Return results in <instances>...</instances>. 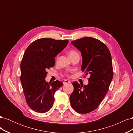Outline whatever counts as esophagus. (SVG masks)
Returning <instances> with one entry per match:
<instances>
[{
    "label": "esophagus",
    "instance_id": "34e87169",
    "mask_svg": "<svg viewBox=\"0 0 133 133\" xmlns=\"http://www.w3.org/2000/svg\"><path fill=\"white\" fill-rule=\"evenodd\" d=\"M70 83V81H69V80H64V82H63V84H64V85H65V84H66L68 83Z\"/></svg>",
    "mask_w": 133,
    "mask_h": 133
}]
</instances>
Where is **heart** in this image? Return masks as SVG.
Masks as SVG:
<instances>
[{
	"label": "heart",
	"mask_w": 133,
	"mask_h": 133,
	"mask_svg": "<svg viewBox=\"0 0 133 133\" xmlns=\"http://www.w3.org/2000/svg\"><path fill=\"white\" fill-rule=\"evenodd\" d=\"M75 53H76V52H75L74 50H70V51H69V56H70V55H71L74 54ZM58 57H57V58H56V60H58Z\"/></svg>",
	"instance_id": "obj_1"
}]
</instances>
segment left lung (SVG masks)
Listing matches in <instances>:
<instances>
[{
    "label": "left lung",
    "mask_w": 133,
    "mask_h": 133,
    "mask_svg": "<svg viewBox=\"0 0 133 133\" xmlns=\"http://www.w3.org/2000/svg\"><path fill=\"white\" fill-rule=\"evenodd\" d=\"M81 52L82 70L89 74L88 85L74 82V90L70 96L71 107L80 114L95 110L109 90L113 76L111 56L108 47L99 40L85 37L71 41Z\"/></svg>",
    "instance_id": "obj_1"
}]
</instances>
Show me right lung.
<instances>
[{"label": "right lung", "mask_w": 133, "mask_h": 133, "mask_svg": "<svg viewBox=\"0 0 133 133\" xmlns=\"http://www.w3.org/2000/svg\"><path fill=\"white\" fill-rule=\"evenodd\" d=\"M68 40L42 38L28 46L21 63V81L26 103L40 113L49 111L53 105L54 94L63 83H48L46 70L55 65V57L65 48Z\"/></svg>", "instance_id": "obj_1"}]
</instances>
